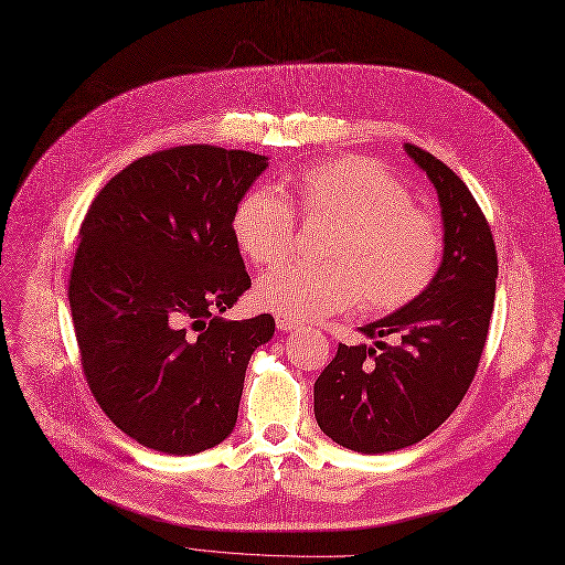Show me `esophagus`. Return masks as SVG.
<instances>
[{
    "mask_svg": "<svg viewBox=\"0 0 565 565\" xmlns=\"http://www.w3.org/2000/svg\"><path fill=\"white\" fill-rule=\"evenodd\" d=\"M277 328L281 332H298L302 324L298 320H290V318H284V316H277Z\"/></svg>",
    "mask_w": 565,
    "mask_h": 565,
    "instance_id": "34e87169",
    "label": "esophagus"
}]
</instances>
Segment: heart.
Here are the masks:
<instances>
[{
    "mask_svg": "<svg viewBox=\"0 0 565 565\" xmlns=\"http://www.w3.org/2000/svg\"><path fill=\"white\" fill-rule=\"evenodd\" d=\"M295 213L334 226L322 241V263H292L260 277L256 300L277 316L316 320L360 300L369 313H392L437 275L444 249L437 220L409 203L405 185L371 158L316 162L290 178L286 196L275 188L247 190L233 207L231 233L252 263L277 265L292 254Z\"/></svg>",
    "mask_w": 565,
    "mask_h": 565,
    "instance_id": "b5f03b06",
    "label": "heart"
}]
</instances>
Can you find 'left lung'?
I'll use <instances>...</instances> for the list:
<instances>
[{"mask_svg":"<svg viewBox=\"0 0 565 565\" xmlns=\"http://www.w3.org/2000/svg\"><path fill=\"white\" fill-rule=\"evenodd\" d=\"M405 151L437 190L444 256L417 300L360 328L373 345L339 343L313 384L320 430L358 454L412 447L451 417L477 375L494 307L497 249L477 199L424 148Z\"/></svg>","mask_w":565,"mask_h":565,"instance_id":"obj_1","label":"left lung"}]
</instances>
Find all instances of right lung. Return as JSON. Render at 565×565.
Wrapping results in <instances>:
<instances>
[{
    "label": "right lung",
    "instance_id": "right-lung-1",
    "mask_svg": "<svg viewBox=\"0 0 565 565\" xmlns=\"http://www.w3.org/2000/svg\"><path fill=\"white\" fill-rule=\"evenodd\" d=\"M265 167L175 146L118 171L82 222L68 281L82 369L141 447L190 456L235 428L252 352L275 334L270 313L220 318L252 286L231 215Z\"/></svg>",
    "mask_w": 565,
    "mask_h": 565
}]
</instances>
